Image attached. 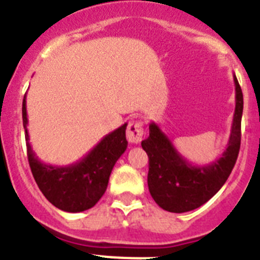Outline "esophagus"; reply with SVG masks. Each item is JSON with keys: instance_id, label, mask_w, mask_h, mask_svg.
<instances>
[{"instance_id": "obj_1", "label": "esophagus", "mask_w": 260, "mask_h": 260, "mask_svg": "<svg viewBox=\"0 0 260 260\" xmlns=\"http://www.w3.org/2000/svg\"><path fill=\"white\" fill-rule=\"evenodd\" d=\"M143 126L142 122L139 121H132V122L127 125V130H126V138L127 141L133 144H138L142 141L143 138Z\"/></svg>"}]
</instances>
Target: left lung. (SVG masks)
I'll use <instances>...</instances> for the list:
<instances>
[{"label":"left lung","instance_id":"1","mask_svg":"<svg viewBox=\"0 0 260 260\" xmlns=\"http://www.w3.org/2000/svg\"><path fill=\"white\" fill-rule=\"evenodd\" d=\"M236 108L228 146L221 157L207 165L191 164L181 155L157 123H150V137L142 141L148 155V189L165 211L189 212L203 206L221 189L233 169L241 146L243 96L236 75Z\"/></svg>","mask_w":260,"mask_h":260}]
</instances>
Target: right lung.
<instances>
[{"label": "right lung", "mask_w": 260, "mask_h": 260, "mask_svg": "<svg viewBox=\"0 0 260 260\" xmlns=\"http://www.w3.org/2000/svg\"><path fill=\"white\" fill-rule=\"evenodd\" d=\"M22 117L29 167L45 198L54 207L66 212H82L92 208L107 190L114 164L127 148V123L105 135L79 161L56 167L41 161L29 144L26 96L23 99Z\"/></svg>", "instance_id": "1"}]
</instances>
